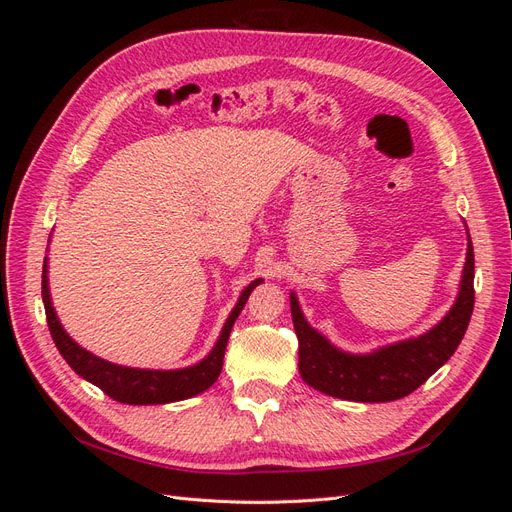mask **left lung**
Listing matches in <instances>:
<instances>
[{
  "label": "left lung",
  "instance_id": "left-lung-1",
  "mask_svg": "<svg viewBox=\"0 0 512 512\" xmlns=\"http://www.w3.org/2000/svg\"><path fill=\"white\" fill-rule=\"evenodd\" d=\"M468 230V228H466ZM474 309V250L468 235L466 265L453 307L433 327L401 342L365 354L346 352L307 322L297 294L290 292V314L299 337V374L312 389L337 399L380 404L416 391L451 359Z\"/></svg>",
  "mask_w": 512,
  "mask_h": 512
}]
</instances>
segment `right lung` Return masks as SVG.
Here are the masks:
<instances>
[{
	"label": "right lung",
	"instance_id": "obj_1",
	"mask_svg": "<svg viewBox=\"0 0 512 512\" xmlns=\"http://www.w3.org/2000/svg\"><path fill=\"white\" fill-rule=\"evenodd\" d=\"M262 284V280H254L247 284L241 294L237 305L232 307L230 316L226 318L218 342L211 348V352L203 361H198L190 367L181 369H141V367H126L117 365L106 359H100L94 352L79 346L59 322L57 312L53 307L51 290H49V258H44L42 267V303L46 312V322H49V331L53 342L64 356L66 363L85 378L87 382L96 384L108 397H113L121 404L130 406H153V404H170V401L190 399L198 393L207 391L209 386L218 380L222 365H224V350L228 344V337L232 331V324L239 318L245 301L250 299L252 290Z\"/></svg>",
	"mask_w": 512,
	"mask_h": 512
}]
</instances>
